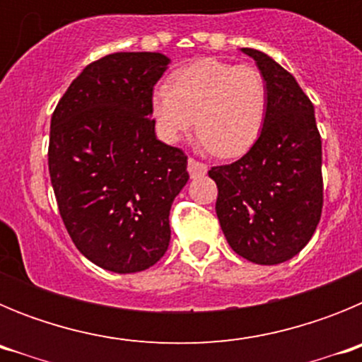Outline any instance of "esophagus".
<instances>
[{"instance_id": "obj_1", "label": "esophagus", "mask_w": 362, "mask_h": 362, "mask_svg": "<svg viewBox=\"0 0 362 362\" xmlns=\"http://www.w3.org/2000/svg\"><path fill=\"white\" fill-rule=\"evenodd\" d=\"M206 170H209V166L204 165V163L196 161L194 158H188V174H190L192 177H199V175H204L206 174Z\"/></svg>"}]
</instances>
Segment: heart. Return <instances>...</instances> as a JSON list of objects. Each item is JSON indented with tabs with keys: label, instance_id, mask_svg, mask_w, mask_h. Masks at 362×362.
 <instances>
[{
	"label": "heart",
	"instance_id": "heart-1",
	"mask_svg": "<svg viewBox=\"0 0 362 362\" xmlns=\"http://www.w3.org/2000/svg\"><path fill=\"white\" fill-rule=\"evenodd\" d=\"M267 105V81L257 69L204 57L153 90L152 117L166 143H179L196 123L201 145L216 158L232 159L255 145Z\"/></svg>",
	"mask_w": 362,
	"mask_h": 362
}]
</instances>
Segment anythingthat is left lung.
<instances>
[{
    "label": "left lung",
    "mask_w": 362,
    "mask_h": 362,
    "mask_svg": "<svg viewBox=\"0 0 362 362\" xmlns=\"http://www.w3.org/2000/svg\"><path fill=\"white\" fill-rule=\"evenodd\" d=\"M241 50L267 81V117L255 145L209 175L232 250L255 264H279L308 245L321 219V134L312 101L292 74L261 50Z\"/></svg>",
    "instance_id": "1"
}]
</instances>
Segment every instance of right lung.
<instances>
[{
	"mask_svg": "<svg viewBox=\"0 0 362 362\" xmlns=\"http://www.w3.org/2000/svg\"><path fill=\"white\" fill-rule=\"evenodd\" d=\"M170 59L116 52L83 69L50 121L49 172L74 245L98 267L143 272L170 243L187 156L156 137L152 92Z\"/></svg>",
	"mask_w": 362,
	"mask_h": 362,
	"instance_id": "right-lung-1",
	"label": "right lung"
}]
</instances>
